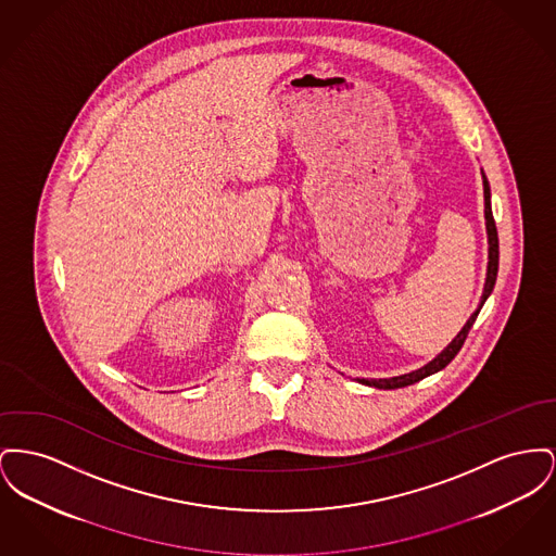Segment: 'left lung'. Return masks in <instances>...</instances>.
<instances>
[{"label": "left lung", "instance_id": "obj_1", "mask_svg": "<svg viewBox=\"0 0 556 556\" xmlns=\"http://www.w3.org/2000/svg\"><path fill=\"white\" fill-rule=\"evenodd\" d=\"M481 176H483V197H485V230H488V277H485V286H483V294L479 300V306L475 308V313L468 317V321L464 324V327L457 331L456 338L434 357L432 361H428L422 367L414 369V371H407V374H401V376H392V378H357L359 384L365 387H374V389H382V391H392V389H403V387H409L414 382H420L422 378H428L437 371H441L443 367H447L452 359L456 357L470 331L472 324L477 321L479 317V311L483 308L485 300L490 298L493 292V286H495V277H497V262H500V245H497V230H495V223H493V214H491V191L490 182H488V176L485 172L481 169Z\"/></svg>", "mask_w": 556, "mask_h": 556}]
</instances>
